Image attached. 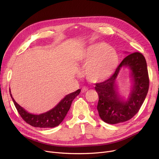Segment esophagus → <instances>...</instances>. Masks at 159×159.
Masks as SVG:
<instances>
[{
    "label": "esophagus",
    "instance_id": "esophagus-1",
    "mask_svg": "<svg viewBox=\"0 0 159 159\" xmlns=\"http://www.w3.org/2000/svg\"><path fill=\"white\" fill-rule=\"evenodd\" d=\"M88 90V88L85 87V86H84V87L82 88V93H86Z\"/></svg>",
    "mask_w": 159,
    "mask_h": 159
}]
</instances>
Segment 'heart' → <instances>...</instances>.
<instances>
[{
	"instance_id": "obj_1",
	"label": "heart",
	"mask_w": 159,
	"mask_h": 159,
	"mask_svg": "<svg viewBox=\"0 0 159 159\" xmlns=\"http://www.w3.org/2000/svg\"><path fill=\"white\" fill-rule=\"evenodd\" d=\"M79 62L86 67L87 80L98 83L110 77L119 64V57L113 48L104 42L89 45L82 53Z\"/></svg>"
}]
</instances>
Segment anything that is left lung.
<instances>
[{
    "mask_svg": "<svg viewBox=\"0 0 159 159\" xmlns=\"http://www.w3.org/2000/svg\"><path fill=\"white\" fill-rule=\"evenodd\" d=\"M131 70L133 88L126 101L118 93L116 79L122 66ZM149 80L147 64L144 55L135 52L125 57L112 76L95 84L98 95L97 110L101 119L111 124L126 122L133 117L143 105L149 89Z\"/></svg>",
    "mask_w": 159,
    "mask_h": 159,
    "instance_id": "1",
    "label": "left lung"
}]
</instances>
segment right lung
I'll list each match as a JSON object with an SVG mask.
<instances>
[{
    "label": "right lung",
    "mask_w": 159,
    "mask_h": 159,
    "mask_svg": "<svg viewBox=\"0 0 159 159\" xmlns=\"http://www.w3.org/2000/svg\"><path fill=\"white\" fill-rule=\"evenodd\" d=\"M80 92V89H79L75 92L67 95L52 110L44 113L34 115L26 111L15 102L10 89L13 102L22 119L33 127L41 128H50L58 126L68 113L74 98L79 95Z\"/></svg>",
    "instance_id": "obj_1"
}]
</instances>
